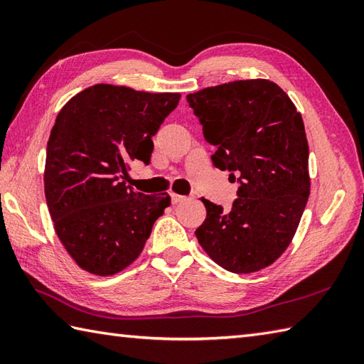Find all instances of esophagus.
I'll return each instance as SVG.
<instances>
[{
	"label": "esophagus",
	"mask_w": 364,
	"mask_h": 364,
	"mask_svg": "<svg viewBox=\"0 0 364 364\" xmlns=\"http://www.w3.org/2000/svg\"><path fill=\"white\" fill-rule=\"evenodd\" d=\"M184 198H186V197L178 196V194H170V200H172V203H173V205H176V203H181Z\"/></svg>",
	"instance_id": "obj_1"
}]
</instances>
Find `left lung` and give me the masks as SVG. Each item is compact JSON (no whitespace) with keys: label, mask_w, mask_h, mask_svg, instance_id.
Instances as JSON below:
<instances>
[{"label":"left lung","mask_w":364,"mask_h":364,"mask_svg":"<svg viewBox=\"0 0 364 364\" xmlns=\"http://www.w3.org/2000/svg\"><path fill=\"white\" fill-rule=\"evenodd\" d=\"M186 100L215 146L213 164L239 183L230 211L202 198L206 219L196 236L223 269L257 272L288 249L310 196L304 120L269 80L220 84Z\"/></svg>","instance_id":"8db88e82"}]
</instances>
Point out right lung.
Listing matches in <instances>:
<instances>
[{"label":"right lung","mask_w":364,"mask_h":364,"mask_svg":"<svg viewBox=\"0 0 364 364\" xmlns=\"http://www.w3.org/2000/svg\"><path fill=\"white\" fill-rule=\"evenodd\" d=\"M180 98L95 84L58 114L46 145V205L60 242L87 272L128 267L170 206L167 192L145 196L127 178L131 162L150 164L151 137Z\"/></svg>","instance_id":"1"}]
</instances>
